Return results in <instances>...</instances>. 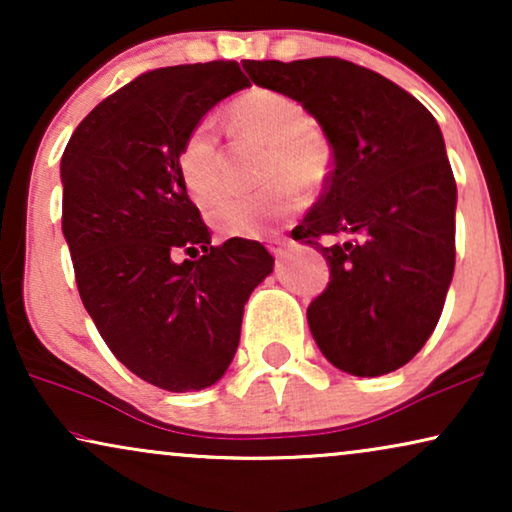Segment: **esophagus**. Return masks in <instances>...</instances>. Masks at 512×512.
Masks as SVG:
<instances>
[{"instance_id":"34e87169","label":"esophagus","mask_w":512,"mask_h":512,"mask_svg":"<svg viewBox=\"0 0 512 512\" xmlns=\"http://www.w3.org/2000/svg\"><path fill=\"white\" fill-rule=\"evenodd\" d=\"M270 254L272 256H277V258H282V256H286L289 254V249H291V242L289 240H275L270 244Z\"/></svg>"}]
</instances>
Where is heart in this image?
Masks as SVG:
<instances>
[{
	"instance_id": "heart-1",
	"label": "heart",
	"mask_w": 512,
	"mask_h": 512,
	"mask_svg": "<svg viewBox=\"0 0 512 512\" xmlns=\"http://www.w3.org/2000/svg\"><path fill=\"white\" fill-rule=\"evenodd\" d=\"M230 125L237 135L265 144L261 179L269 181L254 193L230 195L212 212L209 223L226 237H258L293 216L303 205L296 181L314 188L331 165V144L324 132L305 121L296 100L277 90L254 88L230 104ZM181 184L200 207L212 205L223 191L221 146L212 121L195 123L179 146Z\"/></svg>"
}]
</instances>
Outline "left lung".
Returning a JSON list of instances; mask_svg holds the SVG:
<instances>
[{
	"label": "left lung",
	"instance_id": "obj_1",
	"mask_svg": "<svg viewBox=\"0 0 512 512\" xmlns=\"http://www.w3.org/2000/svg\"><path fill=\"white\" fill-rule=\"evenodd\" d=\"M242 67L303 104L333 149L324 193L293 228L331 268L307 307L314 342L349 375L398 370L429 340L454 275L457 184L436 118L394 81L340 58ZM324 234L346 242L324 245Z\"/></svg>",
	"mask_w": 512,
	"mask_h": 512
}]
</instances>
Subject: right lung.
<instances>
[{"label":"right lung","mask_w":512,"mask_h":512,"mask_svg":"<svg viewBox=\"0 0 512 512\" xmlns=\"http://www.w3.org/2000/svg\"><path fill=\"white\" fill-rule=\"evenodd\" d=\"M249 86L233 60L153 69L97 104L62 153V233L83 307L116 359L165 391L221 380L244 303L275 263L254 240L212 247L177 167L188 130ZM198 248V262L173 258Z\"/></svg>","instance_id":"1"}]
</instances>
